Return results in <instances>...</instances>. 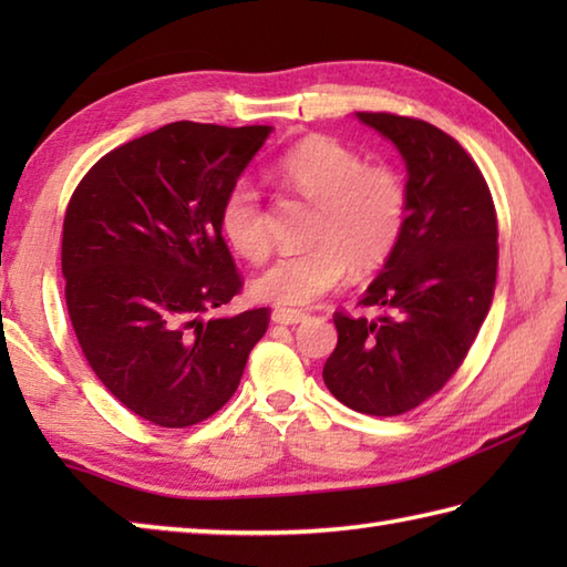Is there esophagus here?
Listing matches in <instances>:
<instances>
[{"mask_svg": "<svg viewBox=\"0 0 567 567\" xmlns=\"http://www.w3.org/2000/svg\"><path fill=\"white\" fill-rule=\"evenodd\" d=\"M305 319H307L305 311H297V309H275L272 311V321L282 323V327H295V323L305 321Z\"/></svg>", "mask_w": 567, "mask_h": 567, "instance_id": "esophagus-1", "label": "esophagus"}]
</instances>
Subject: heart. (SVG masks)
<instances>
[{
	"label": "heart",
	"mask_w": 567,
	"mask_h": 567,
	"mask_svg": "<svg viewBox=\"0 0 567 567\" xmlns=\"http://www.w3.org/2000/svg\"><path fill=\"white\" fill-rule=\"evenodd\" d=\"M277 183L317 204L309 240L285 252L252 282V295L275 307H309L339 287L348 270L368 275L390 260L402 236L406 192L400 175L365 165L331 138H307L275 163ZM221 231L238 256L262 260L270 248L258 189L240 179L221 204Z\"/></svg>",
	"instance_id": "heart-1"
}]
</instances>
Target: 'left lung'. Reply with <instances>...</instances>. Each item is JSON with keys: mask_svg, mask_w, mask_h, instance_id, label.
I'll return each mask as SVG.
<instances>
[{"mask_svg": "<svg viewBox=\"0 0 567 567\" xmlns=\"http://www.w3.org/2000/svg\"><path fill=\"white\" fill-rule=\"evenodd\" d=\"M355 118L400 151L406 216L363 297L384 315L333 317L339 343L323 382L360 414L396 416L451 380L483 327L497 282V214L480 167L441 128L384 112Z\"/></svg>", "mask_w": 567, "mask_h": 567, "instance_id": "obj_1", "label": "left lung"}]
</instances>
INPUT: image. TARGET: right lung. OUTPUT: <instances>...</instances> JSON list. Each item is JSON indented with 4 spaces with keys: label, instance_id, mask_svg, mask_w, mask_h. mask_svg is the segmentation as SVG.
Segmentation results:
<instances>
[{
    "label": "right lung",
    "instance_id": "add662e5",
    "mask_svg": "<svg viewBox=\"0 0 567 567\" xmlns=\"http://www.w3.org/2000/svg\"><path fill=\"white\" fill-rule=\"evenodd\" d=\"M272 126L167 124L82 177L63 224L72 329L94 375L155 426L231 400L268 309L204 319L240 292L221 204Z\"/></svg>",
    "mask_w": 567,
    "mask_h": 567
}]
</instances>
